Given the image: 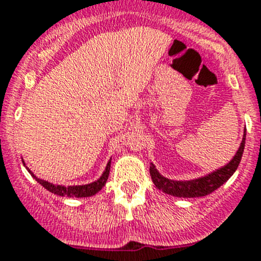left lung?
<instances>
[{
	"mask_svg": "<svg viewBox=\"0 0 261 261\" xmlns=\"http://www.w3.org/2000/svg\"><path fill=\"white\" fill-rule=\"evenodd\" d=\"M245 140H246V129L244 130V138L241 142L240 147H238L237 152L233 156L232 160L227 164V165L222 166L219 169H215L214 172L209 173V174L203 175V177L196 178V179L190 180H174L165 178L159 173L155 165L151 164L150 166V174L152 178V182L159 190L163 192L168 193V195L175 196V197H202L209 193L214 192L215 190L224 185L228 179L233 175L236 169L238 168L242 153H244L245 148Z\"/></svg>",
	"mask_w": 261,
	"mask_h": 261,
	"instance_id": "left-lung-1",
	"label": "left lung"
}]
</instances>
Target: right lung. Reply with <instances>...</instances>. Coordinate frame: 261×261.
I'll list each match as a JSON object with an SVG mask.
<instances>
[{
	"label": "right lung",
	"instance_id": "obj_1",
	"mask_svg": "<svg viewBox=\"0 0 261 261\" xmlns=\"http://www.w3.org/2000/svg\"><path fill=\"white\" fill-rule=\"evenodd\" d=\"M23 164L25 165L24 160H23ZM110 165H111V159L109 160L108 165H106L105 170H103V173L101 174V177L98 178L97 180H95V182L88 183V185H82V186H68V187H65V186H60V185H52V183L47 182V180L36 177V175L33 174V172L29 170V168H27V169H28V172L33 175V178L39 183V185L43 186L47 191L55 193V195L66 196V197H91V196L96 195L98 191L102 190L103 186L106 185V180H108L109 178V173H110Z\"/></svg>",
	"mask_w": 261,
	"mask_h": 261
}]
</instances>
